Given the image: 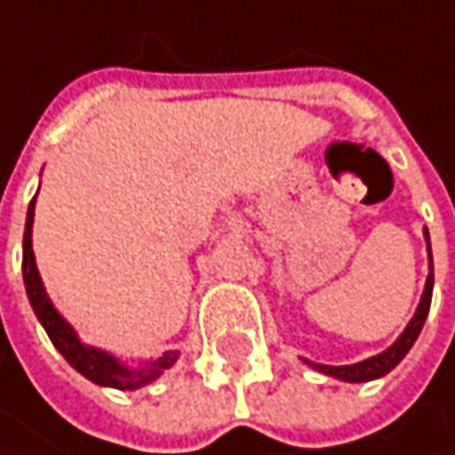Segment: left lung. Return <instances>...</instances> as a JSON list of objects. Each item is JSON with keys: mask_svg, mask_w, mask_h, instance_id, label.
<instances>
[{"mask_svg": "<svg viewBox=\"0 0 455 455\" xmlns=\"http://www.w3.org/2000/svg\"><path fill=\"white\" fill-rule=\"evenodd\" d=\"M426 240H428V258H430L428 281H426V291H423L420 306H418L415 316H412L411 323H408V329L400 334V339L395 341L390 349H385L382 355L364 359V362H359V364H347V367H329V364H314V362H308L314 370H319V372H323V375L339 377V379H344V382H367V379H375V377L387 375L390 370H395V367L400 364V359L411 352V347L415 344V339H418V334H420V329H423L426 316H428V311H430V299H433V255H430L428 230H426Z\"/></svg>", "mask_w": 455, "mask_h": 455, "instance_id": "8db88e82", "label": "left lung"}]
</instances>
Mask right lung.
Instances as JSON below:
<instances>
[{"mask_svg": "<svg viewBox=\"0 0 455 455\" xmlns=\"http://www.w3.org/2000/svg\"><path fill=\"white\" fill-rule=\"evenodd\" d=\"M32 218H35V200L29 202L25 237H22V278H25L29 304H32L37 319L44 326L50 341L55 344V349L78 370L80 375L88 377L96 385H106V387H116V390H139V387L154 382L164 370H169L177 362L180 352H164L162 357H156L141 370H126L111 355L80 344L76 331L70 329V323L55 311V306L50 304V299H47V293L43 289L40 273H37V266H35V255H32Z\"/></svg>", "mask_w": 455, "mask_h": 455, "instance_id": "right-lung-1", "label": "right lung"}]
</instances>
